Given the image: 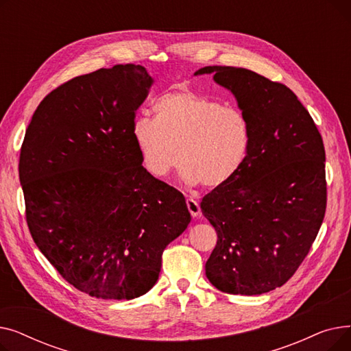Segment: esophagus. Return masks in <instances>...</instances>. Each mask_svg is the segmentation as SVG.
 Segmentation results:
<instances>
[{
    "instance_id": "esophagus-1",
    "label": "esophagus",
    "mask_w": 351,
    "mask_h": 351,
    "mask_svg": "<svg viewBox=\"0 0 351 351\" xmlns=\"http://www.w3.org/2000/svg\"><path fill=\"white\" fill-rule=\"evenodd\" d=\"M186 206H188V210L191 212V215H192L193 217H196V216L200 215V206H199L196 199L188 197V199H186Z\"/></svg>"
}]
</instances>
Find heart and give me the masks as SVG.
I'll list each match as a JSON object with an SVG mask.
<instances>
[{
	"label": "heart",
	"instance_id": "b5f03b06",
	"mask_svg": "<svg viewBox=\"0 0 351 351\" xmlns=\"http://www.w3.org/2000/svg\"><path fill=\"white\" fill-rule=\"evenodd\" d=\"M155 119L141 117L132 138L146 172L165 178L180 160L189 185L217 188L229 182L246 160L250 125L242 110L191 90L165 94L154 105Z\"/></svg>",
	"mask_w": 351,
	"mask_h": 351
}]
</instances>
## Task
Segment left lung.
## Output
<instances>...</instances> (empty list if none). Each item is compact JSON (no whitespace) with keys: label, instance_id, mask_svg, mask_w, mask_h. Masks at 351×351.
Masks as SVG:
<instances>
[{"label":"left lung","instance_id":"obj_1","mask_svg":"<svg viewBox=\"0 0 351 351\" xmlns=\"http://www.w3.org/2000/svg\"><path fill=\"white\" fill-rule=\"evenodd\" d=\"M233 92L250 125L242 168L200 202L217 233L209 282L229 294H262L296 273L323 223L326 152L308 110L280 82L234 66L197 73Z\"/></svg>","mask_w":351,"mask_h":351}]
</instances>
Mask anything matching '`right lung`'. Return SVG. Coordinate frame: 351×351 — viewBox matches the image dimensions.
<instances>
[{
	"mask_svg": "<svg viewBox=\"0 0 351 351\" xmlns=\"http://www.w3.org/2000/svg\"><path fill=\"white\" fill-rule=\"evenodd\" d=\"M151 85L135 64L72 78L41 101L21 146L34 242L92 298L131 300L151 290L165 247L191 222L185 197L146 172L132 138Z\"/></svg>",
	"mask_w": 351,
	"mask_h": 351,
	"instance_id": "1",
	"label": "right lung"
}]
</instances>
